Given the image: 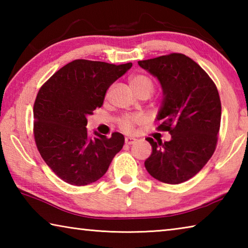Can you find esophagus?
<instances>
[{
	"label": "esophagus",
	"instance_id": "1",
	"mask_svg": "<svg viewBox=\"0 0 248 248\" xmlns=\"http://www.w3.org/2000/svg\"><path fill=\"white\" fill-rule=\"evenodd\" d=\"M124 142H125V144L131 145V144H133V143H136V142H137V139H134V138H125Z\"/></svg>",
	"mask_w": 248,
	"mask_h": 248
}]
</instances>
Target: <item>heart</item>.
Listing matches in <instances>:
<instances>
[{
    "label": "heart",
    "instance_id": "b5f03b06",
    "mask_svg": "<svg viewBox=\"0 0 248 248\" xmlns=\"http://www.w3.org/2000/svg\"><path fill=\"white\" fill-rule=\"evenodd\" d=\"M130 86L138 96L141 94H151L154 91V83L152 78L145 74H134L129 79ZM143 123V118L136 115H124L120 117L118 124L121 130L125 132H132L136 124Z\"/></svg>",
    "mask_w": 248,
    "mask_h": 248
}]
</instances>
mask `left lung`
Returning <instances> with one entry per match:
<instances>
[{
    "mask_svg": "<svg viewBox=\"0 0 248 248\" xmlns=\"http://www.w3.org/2000/svg\"><path fill=\"white\" fill-rule=\"evenodd\" d=\"M161 83L162 106L157 130L170 140L146 138L152 154L144 162L159 182L176 185L199 173L215 153L221 123V100L216 84L201 66L182 53L138 62Z\"/></svg>",
    "mask_w": 248,
    "mask_h": 248,
    "instance_id": "left-lung-1",
    "label": "left lung"
}]
</instances>
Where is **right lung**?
Returning <instances> with one entry per match:
<instances>
[{
	"label": "right lung",
	"instance_id": "1",
	"mask_svg": "<svg viewBox=\"0 0 248 248\" xmlns=\"http://www.w3.org/2000/svg\"><path fill=\"white\" fill-rule=\"evenodd\" d=\"M131 66L78 59L40 87L33 104V137L46 164L65 183L96 182L123 149V134L107 138L95 132L97 138L92 139L86 124L87 116L102 107L109 86Z\"/></svg>",
	"mask_w": 248,
	"mask_h": 248
}]
</instances>
